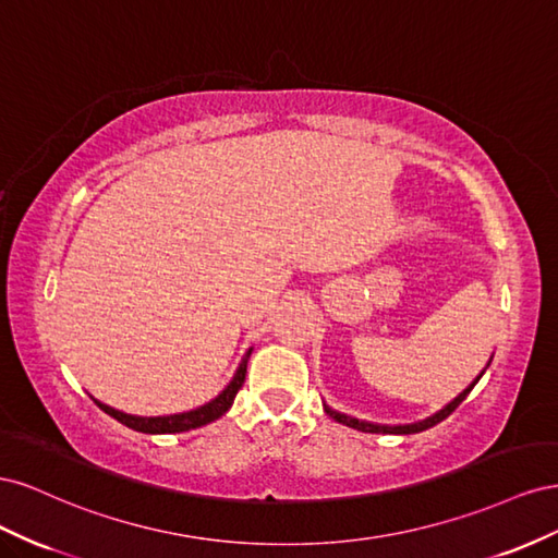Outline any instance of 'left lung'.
<instances>
[{"mask_svg":"<svg viewBox=\"0 0 558 558\" xmlns=\"http://www.w3.org/2000/svg\"><path fill=\"white\" fill-rule=\"evenodd\" d=\"M482 377V375H480ZM480 377L470 384V388H465V391L459 396V398H453L445 410H440L437 414H433L430 418H426V421H418V424H410V426H377V424H367V421H359V418H353V416H347V414H340V412H335V410H330L328 404H326V414L328 416H332L335 421H340V424H344V426H349V428H356V430H363V433H393V435H410V433H421V430H426V428H430V426H435V424H440V421H445L456 408H459V404L470 396V391L472 388H475V384L480 381Z\"/></svg>","mask_w":558,"mask_h":558,"instance_id":"left-lung-1","label":"left lung"}]
</instances>
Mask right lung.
<instances>
[{"label": "right lung", "mask_w": 558, "mask_h": 558, "mask_svg": "<svg viewBox=\"0 0 558 558\" xmlns=\"http://www.w3.org/2000/svg\"><path fill=\"white\" fill-rule=\"evenodd\" d=\"M251 356V351L244 356V361L240 363V369L234 373L232 381L223 388V393H218V398H214L211 402L202 404V408L193 410V412H183V414H170V416H132V414H125V412H118L113 408H109V404L105 402H97V408L107 412L109 416H113L116 421H121L123 426L132 428V430H140V433H183V430H193V428H199V426H207L211 424V421H216L218 416H223L230 404L234 400V396H238V391L244 384V377H246V361Z\"/></svg>", "instance_id": "obj_1"}]
</instances>
